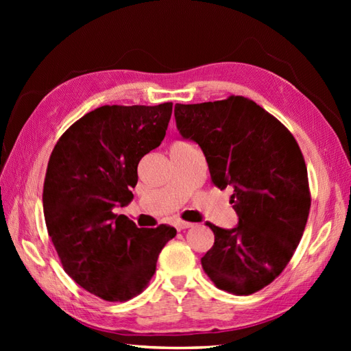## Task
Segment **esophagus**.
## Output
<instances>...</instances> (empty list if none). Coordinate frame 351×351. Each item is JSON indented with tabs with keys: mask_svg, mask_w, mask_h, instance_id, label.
Masks as SVG:
<instances>
[{
	"mask_svg": "<svg viewBox=\"0 0 351 351\" xmlns=\"http://www.w3.org/2000/svg\"><path fill=\"white\" fill-rule=\"evenodd\" d=\"M190 227H193L192 222H187V221H177V222H176V228H177L178 231L190 228Z\"/></svg>",
	"mask_w": 351,
	"mask_h": 351,
	"instance_id": "obj_1",
	"label": "esophagus"
}]
</instances>
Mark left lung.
<instances>
[{"label": "left lung", "mask_w": 351, "mask_h": 351, "mask_svg": "<svg viewBox=\"0 0 351 351\" xmlns=\"http://www.w3.org/2000/svg\"><path fill=\"white\" fill-rule=\"evenodd\" d=\"M180 133L204 151L210 183L234 189L239 226L219 228L202 268L219 290L249 295L271 284L299 246L311 210L307 168L290 130L249 98L176 104Z\"/></svg>", "instance_id": "8db88e82"}]
</instances>
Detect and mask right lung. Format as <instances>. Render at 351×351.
I'll return each instance as SVG.
<instances>
[{
	"label": "right lung",
	"instance_id": "right-lung-1",
	"mask_svg": "<svg viewBox=\"0 0 351 351\" xmlns=\"http://www.w3.org/2000/svg\"><path fill=\"white\" fill-rule=\"evenodd\" d=\"M173 102L104 105L61 134L49 156L42 204L62 268L82 289L107 302L141 294L156 271L171 226L137 228L112 212L129 205L141 159L161 145Z\"/></svg>",
	"mask_w": 351,
	"mask_h": 351
}]
</instances>
